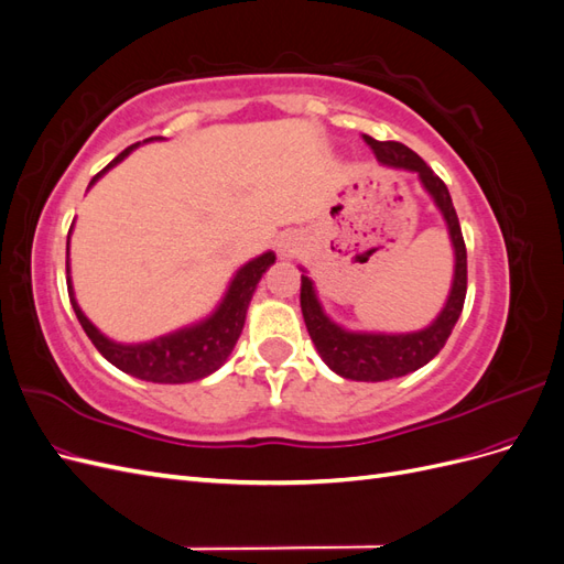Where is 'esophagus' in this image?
I'll return each instance as SVG.
<instances>
[{
  "instance_id": "1",
  "label": "esophagus",
  "mask_w": 564,
  "mask_h": 564,
  "mask_svg": "<svg viewBox=\"0 0 564 564\" xmlns=\"http://www.w3.org/2000/svg\"><path fill=\"white\" fill-rule=\"evenodd\" d=\"M296 249H299V245H296L294 237H289V240H282V242H280V253H282V256H294Z\"/></svg>"
}]
</instances>
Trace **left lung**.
Here are the masks:
<instances>
[{
  "label": "left lung",
  "instance_id": "obj_1",
  "mask_svg": "<svg viewBox=\"0 0 564 564\" xmlns=\"http://www.w3.org/2000/svg\"><path fill=\"white\" fill-rule=\"evenodd\" d=\"M365 143L373 150V155L386 166L409 169L416 172L425 191H429L440 207L442 216L447 220L449 237L454 245V282L437 319L421 332L412 334H357L340 329L327 315L315 296V286L308 275H301V311L305 327L313 338L319 357L338 377L350 381H388L404 377L409 371H416L429 365L433 357L445 348L454 324L464 311L466 286H468V259L466 242L460 235L458 216L452 204L445 181L433 174V169L425 164L414 150H409L395 141H377L371 135H362Z\"/></svg>",
  "mask_w": 564,
  "mask_h": 564
}]
</instances>
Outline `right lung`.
<instances>
[{"label": "right lung", "mask_w": 564, "mask_h": 564, "mask_svg": "<svg viewBox=\"0 0 564 564\" xmlns=\"http://www.w3.org/2000/svg\"><path fill=\"white\" fill-rule=\"evenodd\" d=\"M139 145L133 143L104 169L98 172L89 185H94L100 176H104L110 166L122 162L129 152ZM275 263V253L265 251L259 259L249 261L237 270L235 280L228 286L226 299L220 301L216 313L204 322L195 324V327L181 329L176 334H169L155 340H148V344L139 346H122L115 344V340L106 338L100 334L94 324L79 311V305L73 294V282H70V263L65 261L67 272V294H70L73 311L82 324V329L87 332L96 350L106 357L110 365L122 369L124 373H131L135 379L152 381V383H191L209 377L220 365L228 360L232 352L237 338L242 334L249 301L256 292V284H259L263 272Z\"/></svg>", "instance_id": "obj_1"}]
</instances>
